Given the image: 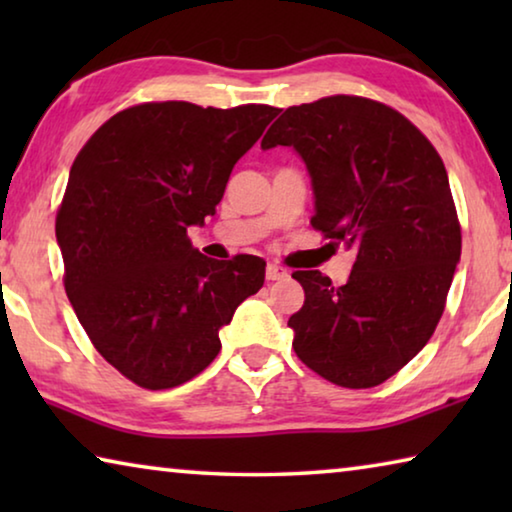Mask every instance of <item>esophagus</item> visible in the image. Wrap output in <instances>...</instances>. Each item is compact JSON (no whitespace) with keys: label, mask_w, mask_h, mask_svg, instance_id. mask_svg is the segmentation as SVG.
Instances as JSON below:
<instances>
[{"label":"esophagus","mask_w":512,"mask_h":512,"mask_svg":"<svg viewBox=\"0 0 512 512\" xmlns=\"http://www.w3.org/2000/svg\"><path fill=\"white\" fill-rule=\"evenodd\" d=\"M284 277H287V268H282V266H277V264H268L266 266V280L275 282V280H284Z\"/></svg>","instance_id":"34e87169"}]
</instances>
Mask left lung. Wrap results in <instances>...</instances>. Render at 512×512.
I'll list each match as a JSON object with an SVG mask.
<instances>
[{
  "label": "left lung",
  "instance_id": "8db88e82",
  "mask_svg": "<svg viewBox=\"0 0 512 512\" xmlns=\"http://www.w3.org/2000/svg\"><path fill=\"white\" fill-rule=\"evenodd\" d=\"M273 146L307 164L311 225L357 253L343 287L293 273L305 289L293 350L336 386H377L431 339L461 259L445 164L400 112L348 94L284 110L262 140Z\"/></svg>",
  "mask_w": 512,
  "mask_h": 512
}]
</instances>
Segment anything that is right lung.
<instances>
[{"instance_id":"obj_1","label":"right lung","mask_w":512,"mask_h":512,"mask_svg":"<svg viewBox=\"0 0 512 512\" xmlns=\"http://www.w3.org/2000/svg\"><path fill=\"white\" fill-rule=\"evenodd\" d=\"M277 112L142 103L76 155L56 216L65 291L94 348L133 384L164 391L203 372L219 329L262 289L264 259L205 257L187 228L216 212L232 167Z\"/></svg>"}]
</instances>
